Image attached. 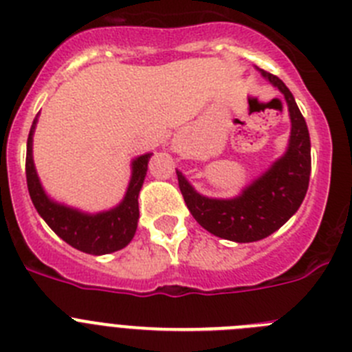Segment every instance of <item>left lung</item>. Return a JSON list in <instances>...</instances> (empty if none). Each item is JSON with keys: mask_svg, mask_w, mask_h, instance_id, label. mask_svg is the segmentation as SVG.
I'll return each mask as SVG.
<instances>
[{"mask_svg": "<svg viewBox=\"0 0 352 352\" xmlns=\"http://www.w3.org/2000/svg\"><path fill=\"white\" fill-rule=\"evenodd\" d=\"M287 102L291 135L285 153L266 173L232 199L201 195L179 170L178 183L192 217L208 232L219 238L252 243L278 231L303 203L310 179V135L305 118L289 88L273 74L261 70Z\"/></svg>", "mask_w": 352, "mask_h": 352, "instance_id": "obj_1", "label": "left lung"}]
</instances>
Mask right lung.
I'll list each match as a JSON object with an SVG mask.
<instances>
[{
	"mask_svg": "<svg viewBox=\"0 0 352 352\" xmlns=\"http://www.w3.org/2000/svg\"><path fill=\"white\" fill-rule=\"evenodd\" d=\"M38 118L33 120L26 148V182L30 197L38 214L49 227L70 247L91 256H104L121 250L132 241L139 222V192L148 170L151 153L138 157L132 162V176L125 197L118 206L100 213H84L76 208L56 203L43 190L33 164V133Z\"/></svg>",
	"mask_w": 352,
	"mask_h": 352,
	"instance_id": "add662e5",
	"label": "right lung"
}]
</instances>
